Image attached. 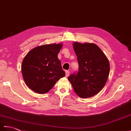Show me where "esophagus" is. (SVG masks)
<instances>
[{
  "label": "esophagus",
  "instance_id": "obj_1",
  "mask_svg": "<svg viewBox=\"0 0 131 131\" xmlns=\"http://www.w3.org/2000/svg\"><path fill=\"white\" fill-rule=\"evenodd\" d=\"M65 73H66V77H68L69 75V74H70V72H69L68 70H66Z\"/></svg>",
  "mask_w": 131,
  "mask_h": 131
}]
</instances>
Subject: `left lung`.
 Here are the masks:
<instances>
[{
    "label": "left lung",
    "mask_w": 131,
    "mask_h": 131,
    "mask_svg": "<svg viewBox=\"0 0 131 131\" xmlns=\"http://www.w3.org/2000/svg\"><path fill=\"white\" fill-rule=\"evenodd\" d=\"M79 69L68 77L74 90L82 98L96 95L104 88L110 72L108 60L93 43L73 44Z\"/></svg>",
    "instance_id": "obj_1"
}]
</instances>
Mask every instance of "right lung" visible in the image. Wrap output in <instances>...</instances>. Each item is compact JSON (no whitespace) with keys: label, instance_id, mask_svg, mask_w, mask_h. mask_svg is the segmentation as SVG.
<instances>
[{"label":"right lung","instance_id":"1","mask_svg":"<svg viewBox=\"0 0 131 131\" xmlns=\"http://www.w3.org/2000/svg\"><path fill=\"white\" fill-rule=\"evenodd\" d=\"M62 46L61 44H52L35 47L24 58L21 67L23 78L35 92H48L57 81L65 76L57 57Z\"/></svg>","mask_w":131,"mask_h":131}]
</instances>
